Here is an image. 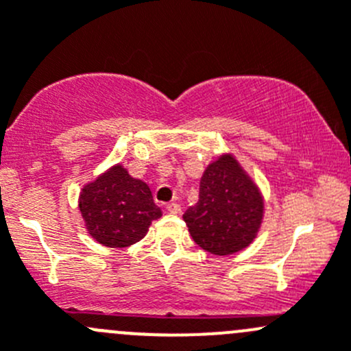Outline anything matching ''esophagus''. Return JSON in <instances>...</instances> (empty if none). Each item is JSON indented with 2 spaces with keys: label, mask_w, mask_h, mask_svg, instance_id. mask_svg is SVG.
<instances>
[{
  "label": "esophagus",
  "mask_w": 351,
  "mask_h": 351,
  "mask_svg": "<svg viewBox=\"0 0 351 351\" xmlns=\"http://www.w3.org/2000/svg\"><path fill=\"white\" fill-rule=\"evenodd\" d=\"M168 212L169 214H180L182 212V207H180V204H176V202H171V204H168Z\"/></svg>",
  "instance_id": "obj_1"
}]
</instances>
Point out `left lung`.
Wrapping results in <instances>:
<instances>
[{"label": "left lung", "instance_id": "1", "mask_svg": "<svg viewBox=\"0 0 351 351\" xmlns=\"http://www.w3.org/2000/svg\"><path fill=\"white\" fill-rule=\"evenodd\" d=\"M263 215L260 186L234 154L224 153L204 169L198 202L186 208L183 221L202 250L229 256L256 239Z\"/></svg>", "mask_w": 351, "mask_h": 351}]
</instances>
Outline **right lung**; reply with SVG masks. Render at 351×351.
Returning a JSON list of instances; mask_svg holds the SVG:
<instances>
[{"instance_id": "1", "label": "right lung", "mask_w": 351, "mask_h": 351, "mask_svg": "<svg viewBox=\"0 0 351 351\" xmlns=\"http://www.w3.org/2000/svg\"><path fill=\"white\" fill-rule=\"evenodd\" d=\"M77 207L88 234L105 247L132 246L162 215L147 183L130 176L122 162L84 183Z\"/></svg>"}]
</instances>
